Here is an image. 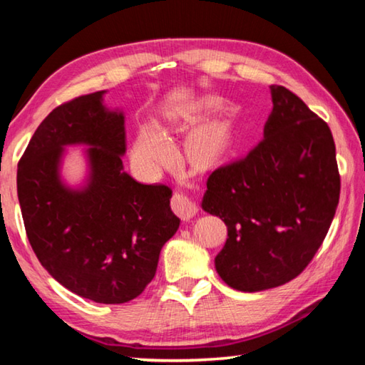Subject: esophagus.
<instances>
[{"instance_id":"1","label":"esophagus","mask_w":365,"mask_h":365,"mask_svg":"<svg viewBox=\"0 0 365 365\" xmlns=\"http://www.w3.org/2000/svg\"><path fill=\"white\" fill-rule=\"evenodd\" d=\"M170 206L178 217L183 220H190L191 217H195L197 212L195 202L191 201L187 195L180 193V191H175L174 196H172Z\"/></svg>"}]
</instances>
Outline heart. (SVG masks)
Here are the masks:
<instances>
[{
  "label": "heart",
  "mask_w": 365,
  "mask_h": 365,
  "mask_svg": "<svg viewBox=\"0 0 365 365\" xmlns=\"http://www.w3.org/2000/svg\"><path fill=\"white\" fill-rule=\"evenodd\" d=\"M228 137L222 127H206L191 138L190 158L195 163H209L219 158L227 148ZM172 145L168 137L153 125L140 128L132 146V160L140 170L153 174L170 158Z\"/></svg>",
  "instance_id": "obj_1"
}]
</instances>
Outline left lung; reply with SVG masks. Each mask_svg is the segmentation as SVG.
Returning a JSON list of instances; mask_svg holds the SVG:
<instances>
[{"label":"left lung","mask_w":365,"mask_h":365,"mask_svg":"<svg viewBox=\"0 0 365 365\" xmlns=\"http://www.w3.org/2000/svg\"><path fill=\"white\" fill-rule=\"evenodd\" d=\"M264 138L207 178L202 209L225 222L215 270L240 292L285 285L316 256L339 201L330 127L285 86L270 85Z\"/></svg>","instance_id":"obj_1"}]
</instances>
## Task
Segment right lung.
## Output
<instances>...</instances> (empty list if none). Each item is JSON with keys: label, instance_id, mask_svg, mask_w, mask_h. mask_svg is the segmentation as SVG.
<instances>
[{"label": "right lung", "instance_id": "add662e5", "mask_svg": "<svg viewBox=\"0 0 365 365\" xmlns=\"http://www.w3.org/2000/svg\"><path fill=\"white\" fill-rule=\"evenodd\" d=\"M103 95L78 96L46 115L17 165V196L30 246L49 275L82 298L122 304L153 280L180 219L168 185H143L123 170L125 120L104 108ZM69 144L91 146V175L80 190L58 175Z\"/></svg>", "mask_w": 365, "mask_h": 365}]
</instances>
